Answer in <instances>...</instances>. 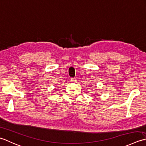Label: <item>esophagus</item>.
<instances>
[{"label": "esophagus", "instance_id": "34e87169", "mask_svg": "<svg viewBox=\"0 0 146 146\" xmlns=\"http://www.w3.org/2000/svg\"><path fill=\"white\" fill-rule=\"evenodd\" d=\"M70 82H74V83H76L77 82V79L76 78H71L70 79Z\"/></svg>", "mask_w": 146, "mask_h": 146}]
</instances>
